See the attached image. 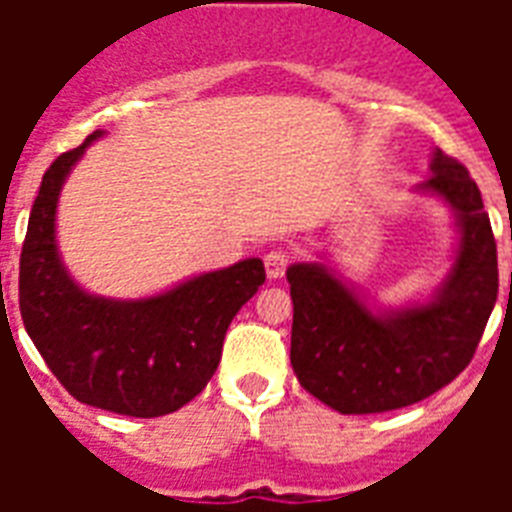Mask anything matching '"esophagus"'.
Instances as JSON below:
<instances>
[{
    "mask_svg": "<svg viewBox=\"0 0 512 512\" xmlns=\"http://www.w3.org/2000/svg\"><path fill=\"white\" fill-rule=\"evenodd\" d=\"M289 268V252L287 249H271L268 255H265V273H268V279H281Z\"/></svg>",
    "mask_w": 512,
    "mask_h": 512,
    "instance_id": "obj_1",
    "label": "esophagus"
}]
</instances>
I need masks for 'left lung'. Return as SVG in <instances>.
I'll return each instance as SVG.
<instances>
[{
	"label": "left lung",
	"instance_id": "8db88e82",
	"mask_svg": "<svg viewBox=\"0 0 512 512\" xmlns=\"http://www.w3.org/2000/svg\"><path fill=\"white\" fill-rule=\"evenodd\" d=\"M428 191L454 209L457 255L428 303L374 311L327 265H289L292 369L311 396L340 414L393 412L417 404L470 364L500 289L497 241L476 180L441 148Z\"/></svg>",
	"mask_w": 512,
	"mask_h": 512
}]
</instances>
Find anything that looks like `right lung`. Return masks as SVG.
Returning <instances> with one entry per match:
<instances>
[{
  "label": "right lung",
  "instance_id": "obj_1",
  "mask_svg": "<svg viewBox=\"0 0 512 512\" xmlns=\"http://www.w3.org/2000/svg\"><path fill=\"white\" fill-rule=\"evenodd\" d=\"M100 135L92 132L44 172L20 252V316L76 401L127 417H162L207 388L225 332L265 281V268L249 257L143 300L84 292L58 255L55 212L68 172Z\"/></svg>",
  "mask_w": 512,
  "mask_h": 512
}]
</instances>
